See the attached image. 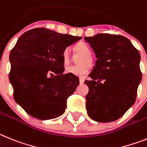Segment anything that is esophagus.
I'll return each mask as SVG.
<instances>
[{"instance_id":"34e87169","label":"esophagus","mask_w":147,"mask_h":147,"mask_svg":"<svg viewBox=\"0 0 147 147\" xmlns=\"http://www.w3.org/2000/svg\"><path fill=\"white\" fill-rule=\"evenodd\" d=\"M79 81H80V84H82V83H84V79H83V78H80L79 79Z\"/></svg>"}]
</instances>
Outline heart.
<instances>
[{"label": "heart", "instance_id": "heart-1", "mask_svg": "<svg viewBox=\"0 0 147 147\" xmlns=\"http://www.w3.org/2000/svg\"><path fill=\"white\" fill-rule=\"evenodd\" d=\"M76 52L82 54L79 59L78 65H71L66 68L67 73L72 74L75 76L83 77L86 75L90 69V65L93 64V59L91 56V47L84 42H79L75 47ZM62 59L64 64H68L70 59V51L69 47H66L62 52Z\"/></svg>", "mask_w": 147, "mask_h": 147}]
</instances>
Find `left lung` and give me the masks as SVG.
<instances>
[{"instance_id": "left-lung-1", "label": "left lung", "mask_w": 147, "mask_h": 147, "mask_svg": "<svg viewBox=\"0 0 147 147\" xmlns=\"http://www.w3.org/2000/svg\"><path fill=\"white\" fill-rule=\"evenodd\" d=\"M97 60L86 80L89 91L86 96L87 113L99 122L117 120L134 104L142 79L141 55L127 38L98 34L85 37Z\"/></svg>"}]
</instances>
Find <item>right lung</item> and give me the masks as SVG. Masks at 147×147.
<instances>
[{"label":"right lung","mask_w":147,"mask_h":147,"mask_svg":"<svg viewBox=\"0 0 147 147\" xmlns=\"http://www.w3.org/2000/svg\"><path fill=\"white\" fill-rule=\"evenodd\" d=\"M81 39L45 28L31 29L18 39L9 55V81L14 100L30 116L47 120L64 113L79 79L63 74L62 52Z\"/></svg>","instance_id":"1"}]
</instances>
